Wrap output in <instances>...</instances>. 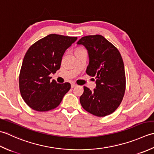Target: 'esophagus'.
Wrapping results in <instances>:
<instances>
[{"mask_svg": "<svg viewBox=\"0 0 154 154\" xmlns=\"http://www.w3.org/2000/svg\"><path fill=\"white\" fill-rule=\"evenodd\" d=\"M76 84H75V83H72L71 84V88H73L76 87Z\"/></svg>", "mask_w": 154, "mask_h": 154, "instance_id": "1", "label": "esophagus"}]
</instances>
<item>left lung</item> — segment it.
I'll return each instance as SVG.
<instances>
[{
  "instance_id": "1",
  "label": "left lung",
  "mask_w": 154,
  "mask_h": 154,
  "mask_svg": "<svg viewBox=\"0 0 154 154\" xmlns=\"http://www.w3.org/2000/svg\"><path fill=\"white\" fill-rule=\"evenodd\" d=\"M77 45L85 46L89 64L86 73L96 77L94 91L84 86L80 102L82 108L96 116L111 114L121 103L125 90L124 62L120 52L111 42L99 34L86 36Z\"/></svg>"
}]
</instances>
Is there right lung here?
<instances>
[{
	"label": "right lung",
	"mask_w": 154,
	"mask_h": 154,
	"mask_svg": "<svg viewBox=\"0 0 154 154\" xmlns=\"http://www.w3.org/2000/svg\"><path fill=\"white\" fill-rule=\"evenodd\" d=\"M77 37L51 34L38 40L25 54L19 75L22 98L34 110L46 112L56 108L70 89V84L51 82L50 74L60 68L66 50Z\"/></svg>",
	"instance_id": "add662e5"
}]
</instances>
